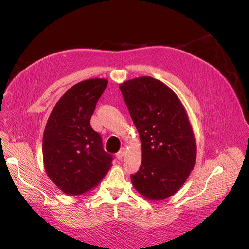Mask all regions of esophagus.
<instances>
[{
  "instance_id": "34e87169",
  "label": "esophagus",
  "mask_w": 249,
  "mask_h": 249,
  "mask_svg": "<svg viewBox=\"0 0 249 249\" xmlns=\"http://www.w3.org/2000/svg\"><path fill=\"white\" fill-rule=\"evenodd\" d=\"M126 153V149L124 148V147H122L119 151L117 152V154H116V156H117V159H119V160H121L123 156H124V154Z\"/></svg>"
}]
</instances>
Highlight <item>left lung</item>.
<instances>
[{
  "label": "left lung",
  "mask_w": 249,
  "mask_h": 249,
  "mask_svg": "<svg viewBox=\"0 0 249 249\" xmlns=\"http://www.w3.org/2000/svg\"><path fill=\"white\" fill-rule=\"evenodd\" d=\"M120 90L141 141V165L131 175L132 184L146 199L169 198L185 184L197 153L185 108L151 76L126 81Z\"/></svg>",
  "instance_id": "1"
}]
</instances>
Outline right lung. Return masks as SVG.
Here are the masks:
<instances>
[{
  "label": "right lung",
  "instance_id": "obj_1",
  "mask_svg": "<svg viewBox=\"0 0 249 249\" xmlns=\"http://www.w3.org/2000/svg\"><path fill=\"white\" fill-rule=\"evenodd\" d=\"M108 81L90 78L72 86L52 110L43 134L47 176L65 194L82 195L106 176L113 155L103 148L90 117Z\"/></svg>",
  "mask_w": 249,
  "mask_h": 249
}]
</instances>
